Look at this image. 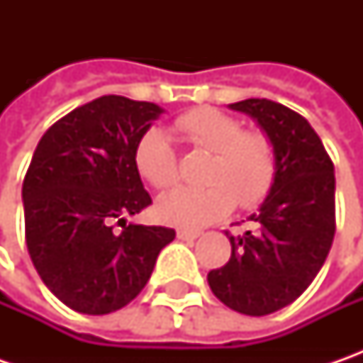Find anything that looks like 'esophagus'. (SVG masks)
Returning <instances> with one entry per match:
<instances>
[{
    "label": "esophagus",
    "mask_w": 363,
    "mask_h": 363,
    "mask_svg": "<svg viewBox=\"0 0 363 363\" xmlns=\"http://www.w3.org/2000/svg\"><path fill=\"white\" fill-rule=\"evenodd\" d=\"M200 234H202V232L198 230H177V238H179V240H188V242H191V240H196Z\"/></svg>",
    "instance_id": "34e87169"
}]
</instances>
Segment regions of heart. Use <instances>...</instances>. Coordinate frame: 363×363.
<instances>
[{
	"instance_id": "1",
	"label": "heart",
	"mask_w": 363,
	"mask_h": 363,
	"mask_svg": "<svg viewBox=\"0 0 363 363\" xmlns=\"http://www.w3.org/2000/svg\"><path fill=\"white\" fill-rule=\"evenodd\" d=\"M175 131L189 145L212 153L206 188H177L155 203L161 222L182 228H202L228 216L236 202L255 208L271 191L277 157L271 139L260 131H242V123L228 113L202 106L175 121ZM135 165L153 188H169L179 177L177 155L167 135L151 127L135 147Z\"/></svg>"
}]
</instances>
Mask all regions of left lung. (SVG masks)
I'll return each instance as SVG.
<instances>
[{
	"label": "left lung",
	"instance_id": "obj_1",
	"mask_svg": "<svg viewBox=\"0 0 363 363\" xmlns=\"http://www.w3.org/2000/svg\"><path fill=\"white\" fill-rule=\"evenodd\" d=\"M228 106L267 133L277 174L248 216L257 230L228 236L230 260L208 272V285L226 307L260 317L291 305L321 271L335 234V175L319 135L299 113L269 99Z\"/></svg>",
	"mask_w": 363,
	"mask_h": 363
}]
</instances>
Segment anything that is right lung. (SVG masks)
<instances>
[{
	"label": "right lung",
	"mask_w": 363,
	"mask_h": 363,
	"mask_svg": "<svg viewBox=\"0 0 363 363\" xmlns=\"http://www.w3.org/2000/svg\"><path fill=\"white\" fill-rule=\"evenodd\" d=\"M163 108L106 94L54 123L21 188L26 244L44 285L78 313L106 315L147 285L174 228L127 224L151 203L135 147ZM123 226L112 230V222Z\"/></svg>",
	"instance_id": "right-lung-1"
}]
</instances>
